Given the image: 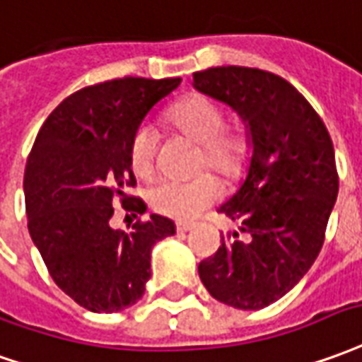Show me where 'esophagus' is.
I'll return each mask as SVG.
<instances>
[{"label":"esophagus","instance_id":"esophagus-1","mask_svg":"<svg viewBox=\"0 0 362 362\" xmlns=\"http://www.w3.org/2000/svg\"><path fill=\"white\" fill-rule=\"evenodd\" d=\"M194 229V223H188V221H178L176 223V231L178 233H186V231H192Z\"/></svg>","mask_w":362,"mask_h":362}]
</instances>
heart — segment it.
<instances>
[{"label": "heart", "instance_id": "1", "mask_svg": "<svg viewBox=\"0 0 362 362\" xmlns=\"http://www.w3.org/2000/svg\"><path fill=\"white\" fill-rule=\"evenodd\" d=\"M168 119L178 131L202 145V168L209 166L227 178H235L241 173L249 155V143L239 131L225 129V113L216 102L204 95H188L170 110ZM156 151L158 133L153 125L143 123L133 133L129 145V160L141 178H148L155 173ZM221 194V182L209 173L192 180L163 178L148 189V204L166 217L192 219L216 204Z\"/></svg>", "mask_w": 362, "mask_h": 362}]
</instances>
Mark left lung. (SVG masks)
<instances>
[{
  "instance_id": "1",
  "label": "left lung",
  "mask_w": 362,
  "mask_h": 362,
  "mask_svg": "<svg viewBox=\"0 0 362 362\" xmlns=\"http://www.w3.org/2000/svg\"><path fill=\"white\" fill-rule=\"evenodd\" d=\"M194 88L247 123V178L217 211L241 223L198 267L217 302L260 310L290 292L322 251L339 192L335 151L322 117L284 78L245 66L194 72Z\"/></svg>"
}]
</instances>
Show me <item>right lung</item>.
Here are the masks:
<instances>
[{
  "instance_id": "right-lung-1",
  "label": "right lung",
  "mask_w": 362,
  "mask_h": 362,
  "mask_svg": "<svg viewBox=\"0 0 362 362\" xmlns=\"http://www.w3.org/2000/svg\"><path fill=\"white\" fill-rule=\"evenodd\" d=\"M180 78H119L68 95L42 123L25 166L29 233L57 286L95 313L137 304L151 278L156 241L176 233L170 219L151 216L133 231L113 229V206L143 214L129 145L146 113Z\"/></svg>"
}]
</instances>
